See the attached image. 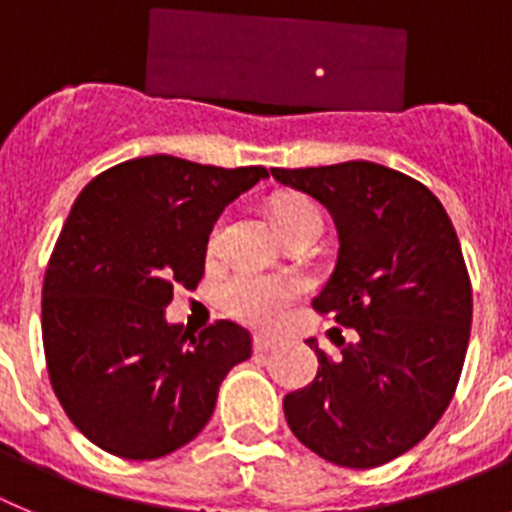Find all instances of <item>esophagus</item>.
Wrapping results in <instances>:
<instances>
[{
    "mask_svg": "<svg viewBox=\"0 0 512 512\" xmlns=\"http://www.w3.org/2000/svg\"><path fill=\"white\" fill-rule=\"evenodd\" d=\"M252 344H255V352H267V349H273L275 344H278V339H275V336H267V334H255Z\"/></svg>",
    "mask_w": 512,
    "mask_h": 512,
    "instance_id": "34e87169",
    "label": "esophagus"
}]
</instances>
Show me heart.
Returning <instances> with one entry per match:
<instances>
[{"mask_svg": "<svg viewBox=\"0 0 512 512\" xmlns=\"http://www.w3.org/2000/svg\"><path fill=\"white\" fill-rule=\"evenodd\" d=\"M275 216L283 234L306 222H321L319 209L303 196H283L275 201ZM219 242H222V224L211 232V250H216ZM303 290H306L303 280L293 275L260 273V270L242 267L224 283V306L234 319L257 326V329H273L288 316L293 303L303 296Z\"/></svg>", "mask_w": 512, "mask_h": 512, "instance_id": "obj_1", "label": "heart"}]
</instances>
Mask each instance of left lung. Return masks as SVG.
I'll list each match as a JSON object with an SVG mask.
<instances>
[{
	"instance_id": "left-lung-1",
	"label": "left lung",
	"mask_w": 512,
	"mask_h": 512,
	"mask_svg": "<svg viewBox=\"0 0 512 512\" xmlns=\"http://www.w3.org/2000/svg\"><path fill=\"white\" fill-rule=\"evenodd\" d=\"M270 173L334 219L339 255L313 308L354 329L339 359L306 339L319 372L285 395V421L326 462L388 464L439 423L467 357L472 285L454 224L423 183L367 160Z\"/></svg>"
}]
</instances>
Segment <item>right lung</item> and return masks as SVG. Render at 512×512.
<instances>
[{"instance_id":"obj_1","label":"right lung","mask_w":512,"mask_h":512,"mask_svg":"<svg viewBox=\"0 0 512 512\" xmlns=\"http://www.w3.org/2000/svg\"><path fill=\"white\" fill-rule=\"evenodd\" d=\"M267 178L173 155L119 163L68 214L43 283L50 385L73 426L122 459H158L199 436L219 385L250 359V331L165 321L173 288L193 290L222 211Z\"/></svg>"}]
</instances>
